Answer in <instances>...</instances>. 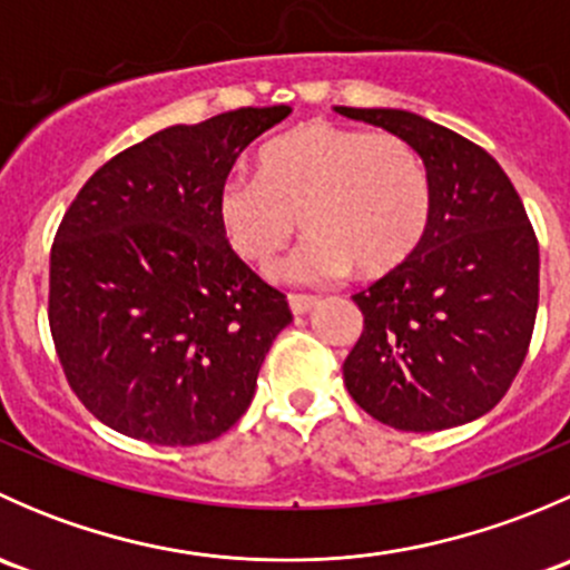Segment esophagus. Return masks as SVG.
<instances>
[{
    "mask_svg": "<svg viewBox=\"0 0 570 570\" xmlns=\"http://www.w3.org/2000/svg\"><path fill=\"white\" fill-rule=\"evenodd\" d=\"M317 306V301L314 297H306V295H289V308L295 317H303V314H308L312 308Z\"/></svg>",
    "mask_w": 570,
    "mask_h": 570,
    "instance_id": "1",
    "label": "esophagus"
}]
</instances>
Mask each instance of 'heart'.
Wrapping results in <instances>:
<instances>
[{"instance_id": "b5f03b06", "label": "heart", "mask_w": 570, "mask_h": 570, "mask_svg": "<svg viewBox=\"0 0 570 570\" xmlns=\"http://www.w3.org/2000/svg\"><path fill=\"white\" fill-rule=\"evenodd\" d=\"M215 212L228 248L256 267L289 245L301 217L312 237L286 275L322 284L358 267L377 278L422 245L433 217V178L402 137L306 120L258 151V176H228Z\"/></svg>"}]
</instances>
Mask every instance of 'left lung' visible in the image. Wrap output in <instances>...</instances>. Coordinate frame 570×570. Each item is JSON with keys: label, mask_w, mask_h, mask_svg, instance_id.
<instances>
[{"label": "left lung", "mask_w": 570, "mask_h": 570, "mask_svg": "<svg viewBox=\"0 0 570 570\" xmlns=\"http://www.w3.org/2000/svg\"><path fill=\"white\" fill-rule=\"evenodd\" d=\"M411 142L433 217L402 267L353 295L364 333L344 386L377 422L433 433L491 411L524 364L538 314V239L519 193L480 146L407 109L336 107Z\"/></svg>", "instance_id": "8db88e82"}]
</instances>
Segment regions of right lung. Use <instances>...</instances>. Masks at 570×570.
Returning a JSON list of instances; mask_svg holds the SVG:
<instances>
[{
  "label": "right lung",
  "instance_id": "obj_1",
  "mask_svg": "<svg viewBox=\"0 0 570 570\" xmlns=\"http://www.w3.org/2000/svg\"><path fill=\"white\" fill-rule=\"evenodd\" d=\"M243 107L168 126L88 178L57 228L49 325L73 394L99 422L195 446L248 411L286 297L228 248L217 189L289 115Z\"/></svg>",
  "mask_w": 570,
  "mask_h": 570
}]
</instances>
